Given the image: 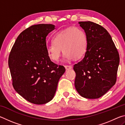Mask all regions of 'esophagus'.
I'll return each instance as SVG.
<instances>
[{
	"instance_id": "obj_1",
	"label": "esophagus",
	"mask_w": 125,
	"mask_h": 125,
	"mask_svg": "<svg viewBox=\"0 0 125 125\" xmlns=\"http://www.w3.org/2000/svg\"><path fill=\"white\" fill-rule=\"evenodd\" d=\"M65 68L67 71L70 70V69H72V67L71 66V65H65Z\"/></svg>"
}]
</instances>
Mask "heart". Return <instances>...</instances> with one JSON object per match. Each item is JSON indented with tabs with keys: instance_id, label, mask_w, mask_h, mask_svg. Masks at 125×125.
I'll return each instance as SVG.
<instances>
[{
	"instance_id": "1",
	"label": "heart",
	"mask_w": 125,
	"mask_h": 125,
	"mask_svg": "<svg viewBox=\"0 0 125 125\" xmlns=\"http://www.w3.org/2000/svg\"><path fill=\"white\" fill-rule=\"evenodd\" d=\"M88 39L83 29L69 27L56 33L52 43L46 48L48 57L54 62L60 61L63 52L66 60H79L87 50Z\"/></svg>"
}]
</instances>
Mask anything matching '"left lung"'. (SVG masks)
I'll use <instances>...</instances> for the list:
<instances>
[{
    "label": "left lung",
    "mask_w": 125,
    "mask_h": 125,
    "mask_svg": "<svg viewBox=\"0 0 125 125\" xmlns=\"http://www.w3.org/2000/svg\"><path fill=\"white\" fill-rule=\"evenodd\" d=\"M86 34L87 50L83 60L74 65V85L84 98L98 99L115 85L119 54L106 30L92 21L79 22Z\"/></svg>",
    "instance_id": "left-lung-1"
}]
</instances>
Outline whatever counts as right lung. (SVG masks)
<instances>
[{
    "label": "right lung",
    "mask_w": 125,
    "mask_h": 125,
    "mask_svg": "<svg viewBox=\"0 0 125 125\" xmlns=\"http://www.w3.org/2000/svg\"><path fill=\"white\" fill-rule=\"evenodd\" d=\"M52 24L34 25L19 35L9 54L8 64L12 86L29 102L44 104L53 98L65 68L51 61L46 53V37Z\"/></svg>",
    "instance_id": "1"
}]
</instances>
